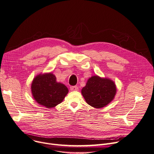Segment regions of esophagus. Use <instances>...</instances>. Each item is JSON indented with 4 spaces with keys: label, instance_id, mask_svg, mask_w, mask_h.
Instances as JSON below:
<instances>
[{
    "label": "esophagus",
    "instance_id": "1",
    "mask_svg": "<svg viewBox=\"0 0 154 154\" xmlns=\"http://www.w3.org/2000/svg\"><path fill=\"white\" fill-rule=\"evenodd\" d=\"M70 90L71 91H78V86H72V87H70Z\"/></svg>",
    "mask_w": 154,
    "mask_h": 154
}]
</instances>
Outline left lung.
I'll return each instance as SVG.
<instances>
[{
    "label": "left lung",
    "mask_w": 154,
    "mask_h": 154,
    "mask_svg": "<svg viewBox=\"0 0 154 154\" xmlns=\"http://www.w3.org/2000/svg\"><path fill=\"white\" fill-rule=\"evenodd\" d=\"M82 94L88 105L95 108H102L114 99L116 87L111 79L93 76L88 79L82 90Z\"/></svg>",
    "instance_id": "1"
}]
</instances>
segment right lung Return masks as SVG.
<instances>
[{
  "instance_id": "1",
  "label": "right lung",
  "mask_w": 154,
  "mask_h": 154,
  "mask_svg": "<svg viewBox=\"0 0 154 154\" xmlns=\"http://www.w3.org/2000/svg\"><path fill=\"white\" fill-rule=\"evenodd\" d=\"M31 89L36 102L47 108L60 103L69 91L64 84L57 82L56 76L51 72L40 74L34 78Z\"/></svg>"
}]
</instances>
